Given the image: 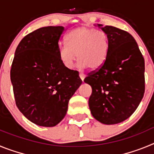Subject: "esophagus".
<instances>
[{
  "label": "esophagus",
  "mask_w": 154,
  "mask_h": 154,
  "mask_svg": "<svg viewBox=\"0 0 154 154\" xmlns=\"http://www.w3.org/2000/svg\"><path fill=\"white\" fill-rule=\"evenodd\" d=\"M79 78L81 79V80L82 82L84 81V79H85V75H82V74H79Z\"/></svg>",
  "instance_id": "obj_1"
}]
</instances>
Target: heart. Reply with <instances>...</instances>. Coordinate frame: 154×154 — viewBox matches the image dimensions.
<instances>
[{
    "mask_svg": "<svg viewBox=\"0 0 154 154\" xmlns=\"http://www.w3.org/2000/svg\"><path fill=\"white\" fill-rule=\"evenodd\" d=\"M107 51V38L103 31L80 27L68 35L67 45L58 49V58L64 67L72 69L77 55L80 69L97 70L104 64Z\"/></svg>",
    "mask_w": 154,
    "mask_h": 154,
    "instance_id": "heart-1",
    "label": "heart"
}]
</instances>
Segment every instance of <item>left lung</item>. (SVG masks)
<instances>
[{
  "mask_svg": "<svg viewBox=\"0 0 154 154\" xmlns=\"http://www.w3.org/2000/svg\"><path fill=\"white\" fill-rule=\"evenodd\" d=\"M106 35V61L98 71L84 79L91 85V113L106 125L119 123L135 112L145 91L144 58L130 34L112 26L98 24Z\"/></svg>",
  "mask_w": 154,
  "mask_h": 154,
  "instance_id": "8db88e82",
  "label": "left lung"
}]
</instances>
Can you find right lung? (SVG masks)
<instances>
[{
    "mask_svg": "<svg viewBox=\"0 0 154 154\" xmlns=\"http://www.w3.org/2000/svg\"><path fill=\"white\" fill-rule=\"evenodd\" d=\"M65 31L62 26L41 28L27 35L16 48L11 69L16 105L38 126L60 123L82 82L78 72L64 67L58 58Z\"/></svg>",
    "mask_w": 154,
    "mask_h": 154,
    "instance_id": "add662e5",
    "label": "right lung"
}]
</instances>
